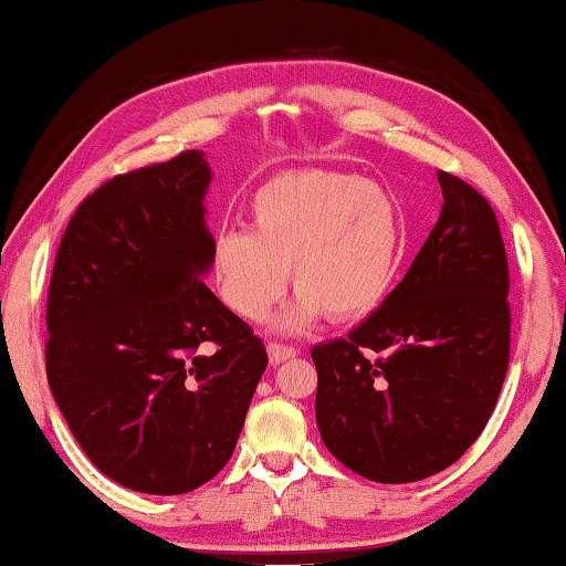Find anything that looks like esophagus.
<instances>
[{
	"label": "esophagus",
	"instance_id": "34e87169",
	"mask_svg": "<svg viewBox=\"0 0 566 566\" xmlns=\"http://www.w3.org/2000/svg\"><path fill=\"white\" fill-rule=\"evenodd\" d=\"M298 355V350L291 348V345H283V343H268V358H271L273 365H281L285 360H291Z\"/></svg>",
	"mask_w": 566,
	"mask_h": 566
}]
</instances>
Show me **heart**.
Instances as JSON below:
<instances>
[{
	"mask_svg": "<svg viewBox=\"0 0 566 566\" xmlns=\"http://www.w3.org/2000/svg\"><path fill=\"white\" fill-rule=\"evenodd\" d=\"M402 251V218L380 184L328 171L281 174L251 198V228H223L211 273L223 303L248 321L281 301L289 271L298 298L285 325L325 313L363 318L388 293Z\"/></svg>",
	"mask_w": 566,
	"mask_h": 566,
	"instance_id": "1",
	"label": "heart"
}]
</instances>
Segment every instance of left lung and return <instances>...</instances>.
Returning <instances> with one entry per match:
<instances>
[{
	"label": "left lung",
	"instance_id": "obj_1",
	"mask_svg": "<svg viewBox=\"0 0 566 566\" xmlns=\"http://www.w3.org/2000/svg\"><path fill=\"white\" fill-rule=\"evenodd\" d=\"M442 213L402 281L348 338L311 350L315 420L335 460L402 484L480 438L510 365V268L488 198L438 171Z\"/></svg>",
	"mask_w": 566,
	"mask_h": 566
}]
</instances>
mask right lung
<instances>
[{
  "label": "right lung",
  "mask_w": 566,
  "mask_h": 566,
  "mask_svg": "<svg viewBox=\"0 0 566 566\" xmlns=\"http://www.w3.org/2000/svg\"><path fill=\"white\" fill-rule=\"evenodd\" d=\"M201 151L148 164L86 196L46 295V380L106 478L184 494L231 460L268 365L251 325L201 281L213 235Z\"/></svg>",
  "instance_id": "1"
}]
</instances>
